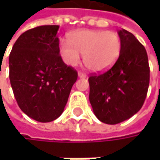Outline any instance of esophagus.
I'll return each mask as SVG.
<instances>
[{"label":"esophagus","mask_w":160,"mask_h":160,"mask_svg":"<svg viewBox=\"0 0 160 160\" xmlns=\"http://www.w3.org/2000/svg\"><path fill=\"white\" fill-rule=\"evenodd\" d=\"M78 77L80 78H85L86 77V75L83 73V72H78Z\"/></svg>","instance_id":"obj_1"}]
</instances>
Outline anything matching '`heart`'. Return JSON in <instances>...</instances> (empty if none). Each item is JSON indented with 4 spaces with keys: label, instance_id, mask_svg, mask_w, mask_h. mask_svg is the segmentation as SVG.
<instances>
[{
    "label": "heart",
    "instance_id": "1",
    "mask_svg": "<svg viewBox=\"0 0 160 160\" xmlns=\"http://www.w3.org/2000/svg\"><path fill=\"white\" fill-rule=\"evenodd\" d=\"M69 42L61 41L59 53L68 66L75 67L83 55L84 66L93 72L110 68L118 59L121 41L115 32L81 30L69 35Z\"/></svg>",
    "mask_w": 160,
    "mask_h": 160
}]
</instances>
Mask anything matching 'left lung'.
<instances>
[{"label": "left lung", "mask_w": 160, "mask_h": 160, "mask_svg": "<svg viewBox=\"0 0 160 160\" xmlns=\"http://www.w3.org/2000/svg\"><path fill=\"white\" fill-rule=\"evenodd\" d=\"M121 52L118 59L102 74L89 77V100L97 118L116 125L136 114L144 103L150 67L144 46L135 36L121 29Z\"/></svg>", "instance_id": "left-lung-1"}]
</instances>
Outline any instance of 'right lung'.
I'll list each match as a JSON object with an SVG mask.
<instances>
[{"instance_id": "add662e5", "label": "right lung", "mask_w": 160, "mask_h": 160, "mask_svg": "<svg viewBox=\"0 0 160 160\" xmlns=\"http://www.w3.org/2000/svg\"><path fill=\"white\" fill-rule=\"evenodd\" d=\"M58 26L29 29L9 58V80L18 107L29 118L52 122L62 114L77 72L59 55Z\"/></svg>"}]
</instances>
